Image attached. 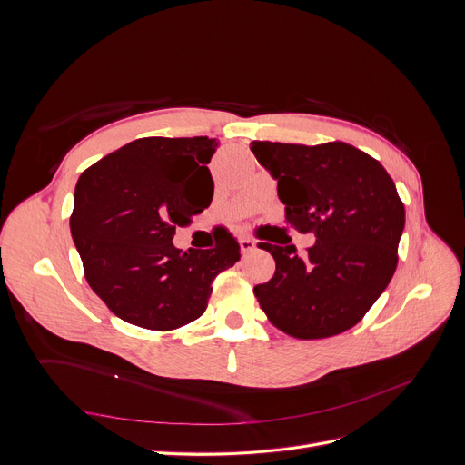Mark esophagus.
<instances>
[{
  "mask_svg": "<svg viewBox=\"0 0 465 465\" xmlns=\"http://www.w3.org/2000/svg\"><path fill=\"white\" fill-rule=\"evenodd\" d=\"M254 248H256V242L252 241V238H248V236L241 238V252H242V254H248V252H252Z\"/></svg>",
  "mask_w": 465,
  "mask_h": 465,
  "instance_id": "obj_1",
  "label": "esophagus"
}]
</instances>
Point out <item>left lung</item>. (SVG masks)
<instances>
[{
	"label": "left lung",
	"mask_w": 465,
	"mask_h": 465,
	"mask_svg": "<svg viewBox=\"0 0 465 465\" xmlns=\"http://www.w3.org/2000/svg\"><path fill=\"white\" fill-rule=\"evenodd\" d=\"M277 180L285 219L316 244L260 242L275 273L254 294L275 328L297 340H322L353 328L388 287L398 265L405 209L396 184L371 154L331 142L292 145L252 142Z\"/></svg>",
	"instance_id": "obj_1"
}]
</instances>
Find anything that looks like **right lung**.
<instances>
[{
	"label": "right lung",
	"mask_w": 465,
	"mask_h": 465,
	"mask_svg": "<svg viewBox=\"0 0 465 465\" xmlns=\"http://www.w3.org/2000/svg\"><path fill=\"white\" fill-rule=\"evenodd\" d=\"M209 137H142L106 154L77 180L74 242L91 289L124 322L171 331L200 318L213 279L241 260L227 232L215 248L182 252L176 227L213 200Z\"/></svg>",
	"instance_id": "1"
}]
</instances>
